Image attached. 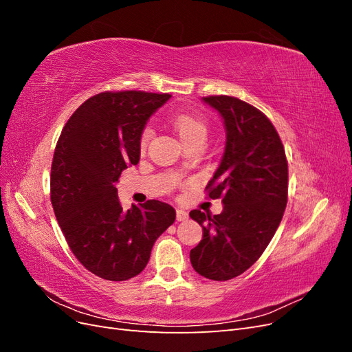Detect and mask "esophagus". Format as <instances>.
<instances>
[{"label":"esophagus","mask_w":352,"mask_h":352,"mask_svg":"<svg viewBox=\"0 0 352 352\" xmlns=\"http://www.w3.org/2000/svg\"><path fill=\"white\" fill-rule=\"evenodd\" d=\"M176 220L177 221H185L188 220V212L185 210H176Z\"/></svg>","instance_id":"1"}]
</instances>
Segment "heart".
<instances>
[{
    "mask_svg": "<svg viewBox=\"0 0 352 352\" xmlns=\"http://www.w3.org/2000/svg\"><path fill=\"white\" fill-rule=\"evenodd\" d=\"M170 122H172V126L175 127L176 133L179 135L180 141L184 144H188L190 141H204L207 136V124L204 120H201L199 117L194 116L192 113L188 111H175L170 117ZM153 136V129L150 126H146L142 131L140 136V148L141 150H145L148 142H150Z\"/></svg>",
    "mask_w": 352,
    "mask_h": 352,
    "instance_id": "b5f03b06",
    "label": "heart"
}]
</instances>
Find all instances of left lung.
<instances>
[{"instance_id":"left-lung-1","label":"left lung","mask_w":352,"mask_h":352,"mask_svg":"<svg viewBox=\"0 0 352 352\" xmlns=\"http://www.w3.org/2000/svg\"><path fill=\"white\" fill-rule=\"evenodd\" d=\"M202 100L226 129L225 153L206 186L225 207L216 216L189 212L202 228L189 257L198 274L221 282L248 270L278 230L287 202V162L279 133L258 109L228 95Z\"/></svg>"}]
</instances>
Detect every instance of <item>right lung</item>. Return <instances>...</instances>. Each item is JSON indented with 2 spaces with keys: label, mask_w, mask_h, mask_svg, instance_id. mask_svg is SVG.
<instances>
[{
  "label": "right lung",
  "mask_w": 352,
  "mask_h": 352,
  "mask_svg": "<svg viewBox=\"0 0 352 352\" xmlns=\"http://www.w3.org/2000/svg\"><path fill=\"white\" fill-rule=\"evenodd\" d=\"M168 94L101 92L65 124L51 166V204L72 252L105 280L140 274L157 238L176 219L172 206L150 199L123 210L116 184L140 162V136Z\"/></svg>",
  "instance_id": "add662e5"
}]
</instances>
